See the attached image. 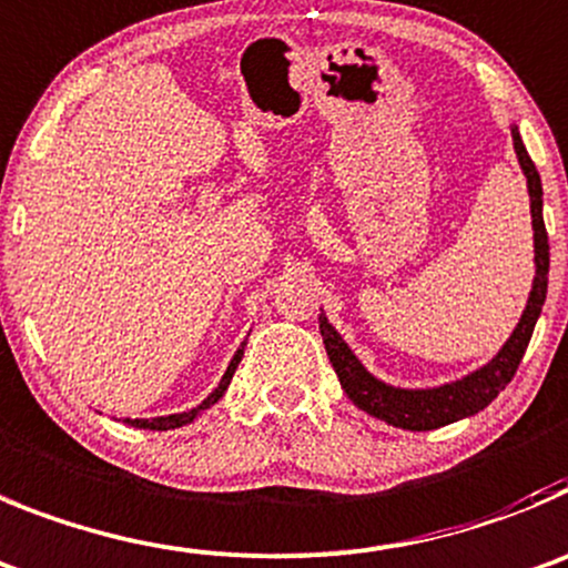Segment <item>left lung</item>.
<instances>
[{"instance_id":"1","label":"left lung","mask_w":568,"mask_h":568,"mask_svg":"<svg viewBox=\"0 0 568 568\" xmlns=\"http://www.w3.org/2000/svg\"><path fill=\"white\" fill-rule=\"evenodd\" d=\"M513 145L515 154H518V163H521L524 176H527L529 189V211H532V231H535V278H532V293H529L527 310H524L521 321L513 329L509 341L504 343L501 352L493 357L487 366L476 368L467 377L456 379V383H447L439 388H394L383 379H377L374 374H368L363 368V363L352 355V348L343 343V337L337 335L335 326L326 321V315L321 312V337H324L326 355H329L332 368H335L337 379H341L343 392L357 408H363L366 414L377 416L383 423L394 425V428L405 430H434L442 425H450L456 419H465V416L478 414L485 410L498 394L504 392L509 379L518 372V363H521L524 352L529 346V337H532L535 324H538V315L544 310L546 301V275H549V236H546L544 225V189H540V176L535 171V163L529 160L527 149L521 143V134L513 126Z\"/></svg>"}]
</instances>
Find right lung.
I'll return each instance as SVG.
<instances>
[{"mask_svg":"<svg viewBox=\"0 0 568 568\" xmlns=\"http://www.w3.org/2000/svg\"><path fill=\"white\" fill-rule=\"evenodd\" d=\"M242 355H244V343H242V348H239L236 355H233L231 366H227V372H225V377L220 379V386L213 388V392L207 394V399H202V403L196 405V408L182 410V414H171V416H154V419H126V423L132 425V428H143V430H171V428H182V425L194 423V419L202 414V410L211 408V405L216 403V399H222V394L227 392V386H231V379H233V372H236V366H239V361H242Z\"/></svg>","mask_w":568,"mask_h":568,"instance_id":"obj_1","label":"right lung"}]
</instances>
